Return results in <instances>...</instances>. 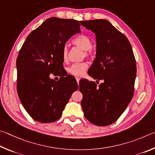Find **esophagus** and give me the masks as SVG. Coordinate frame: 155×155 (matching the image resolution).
Returning <instances> with one entry per match:
<instances>
[{"label": "esophagus", "mask_w": 155, "mask_h": 155, "mask_svg": "<svg viewBox=\"0 0 155 155\" xmlns=\"http://www.w3.org/2000/svg\"><path fill=\"white\" fill-rule=\"evenodd\" d=\"M75 79H76V81H77L78 84H79V82H80V78H78V77H76V78H75Z\"/></svg>", "instance_id": "obj_1"}]
</instances>
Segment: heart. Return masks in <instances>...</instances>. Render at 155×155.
<instances>
[{
    "instance_id": "1",
    "label": "heart",
    "mask_w": 155,
    "mask_h": 155,
    "mask_svg": "<svg viewBox=\"0 0 155 155\" xmlns=\"http://www.w3.org/2000/svg\"><path fill=\"white\" fill-rule=\"evenodd\" d=\"M73 43L84 50V56L89 58L93 56L94 53V48L92 46V40L90 37L86 35H80L75 37L72 41ZM62 61L67 62L68 60V48L64 46L62 51ZM88 68V64L85 62L75 63L71 65L67 69L68 73L75 77H81L84 74Z\"/></svg>"
}]
</instances>
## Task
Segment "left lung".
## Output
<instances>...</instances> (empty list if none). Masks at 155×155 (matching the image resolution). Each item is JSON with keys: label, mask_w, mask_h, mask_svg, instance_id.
<instances>
[{"label": "left lung", "mask_w": 155, "mask_h": 155, "mask_svg": "<svg viewBox=\"0 0 155 155\" xmlns=\"http://www.w3.org/2000/svg\"><path fill=\"white\" fill-rule=\"evenodd\" d=\"M80 23L96 35V58L88 73L103 81L99 86L85 79L80 81L81 105L89 122L107 126L118 120L134 97L136 62L129 41L109 21Z\"/></svg>", "instance_id": "left-lung-1"}]
</instances>
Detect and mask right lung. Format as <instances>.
<instances>
[{
    "mask_svg": "<svg viewBox=\"0 0 155 155\" xmlns=\"http://www.w3.org/2000/svg\"><path fill=\"white\" fill-rule=\"evenodd\" d=\"M81 21L50 18L27 37L19 51L17 91L23 107L32 119L53 123L61 118L73 92L75 79L63 67L62 51L73 35L80 32ZM59 76L56 81L51 76Z\"/></svg>",
    "mask_w": 155,
    "mask_h": 155,
    "instance_id": "1",
    "label": "right lung"
}]
</instances>
